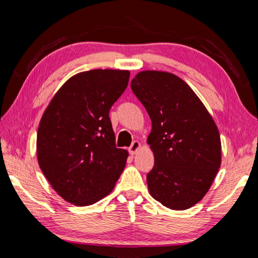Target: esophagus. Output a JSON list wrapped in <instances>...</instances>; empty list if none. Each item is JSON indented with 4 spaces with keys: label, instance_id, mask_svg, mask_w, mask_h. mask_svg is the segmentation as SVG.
Wrapping results in <instances>:
<instances>
[{
    "label": "esophagus",
    "instance_id": "34e87169",
    "mask_svg": "<svg viewBox=\"0 0 258 258\" xmlns=\"http://www.w3.org/2000/svg\"><path fill=\"white\" fill-rule=\"evenodd\" d=\"M140 148H141V143H140L139 141H134V142L132 143V146H131V147L128 148L130 154H131V155H135V154H137V152L140 150Z\"/></svg>",
    "mask_w": 258,
    "mask_h": 258
}]
</instances>
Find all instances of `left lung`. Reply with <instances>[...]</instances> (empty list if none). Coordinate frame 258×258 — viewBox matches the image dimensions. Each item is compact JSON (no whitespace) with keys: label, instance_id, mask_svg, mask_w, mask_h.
I'll return each instance as SVG.
<instances>
[{"label":"left lung","instance_id":"obj_1","mask_svg":"<svg viewBox=\"0 0 258 258\" xmlns=\"http://www.w3.org/2000/svg\"><path fill=\"white\" fill-rule=\"evenodd\" d=\"M131 89L152 123L147 139L155 157L147 175L150 195L175 211L195 206L208 192L221 166L215 121L194 90L172 73L140 72Z\"/></svg>","mask_w":258,"mask_h":258}]
</instances>
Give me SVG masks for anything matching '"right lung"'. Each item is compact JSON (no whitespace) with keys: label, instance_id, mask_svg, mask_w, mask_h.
Masks as SVG:
<instances>
[{"label":"right lung","instance_id":"add662e5","mask_svg":"<svg viewBox=\"0 0 258 258\" xmlns=\"http://www.w3.org/2000/svg\"><path fill=\"white\" fill-rule=\"evenodd\" d=\"M130 72L92 69L56 91L38 125V165L53 190L76 206L108 196L128 152L115 145L109 110L128 84Z\"/></svg>","mask_w":258,"mask_h":258}]
</instances>
